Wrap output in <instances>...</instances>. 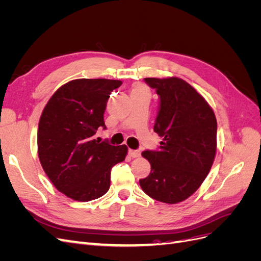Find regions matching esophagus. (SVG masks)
<instances>
[{
	"label": "esophagus",
	"instance_id": "obj_1",
	"mask_svg": "<svg viewBox=\"0 0 261 261\" xmlns=\"http://www.w3.org/2000/svg\"><path fill=\"white\" fill-rule=\"evenodd\" d=\"M128 154H129L132 158H138V156L140 155V151H139V150H133V149H129Z\"/></svg>",
	"mask_w": 261,
	"mask_h": 261
}]
</instances>
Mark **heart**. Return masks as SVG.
Here are the masks:
<instances>
[{"instance_id":"heart-1","label":"heart","mask_w":261,"mask_h":261,"mask_svg":"<svg viewBox=\"0 0 261 261\" xmlns=\"http://www.w3.org/2000/svg\"><path fill=\"white\" fill-rule=\"evenodd\" d=\"M139 89H145L143 86H140V85H138V86H136L135 88H134V90H139Z\"/></svg>"}]
</instances>
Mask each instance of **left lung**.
<instances>
[{"label":"left lung","mask_w":261,"mask_h":261,"mask_svg":"<svg viewBox=\"0 0 261 261\" xmlns=\"http://www.w3.org/2000/svg\"><path fill=\"white\" fill-rule=\"evenodd\" d=\"M160 98L153 130L159 150H146L151 165L139 184L151 198L177 203L192 196L212 167L217 151V118L204 98L177 77L145 78Z\"/></svg>","instance_id":"1"}]
</instances>
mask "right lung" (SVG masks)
<instances>
[{
	"mask_svg": "<svg viewBox=\"0 0 261 261\" xmlns=\"http://www.w3.org/2000/svg\"><path fill=\"white\" fill-rule=\"evenodd\" d=\"M121 81L75 80L61 86L44 107L38 126V155L55 188L77 201H90L110 188L111 169L127 146L94 139L106 129L103 114Z\"/></svg>",
	"mask_w": 261,
	"mask_h": 261,
	"instance_id": "right-lung-1",
	"label": "right lung"
}]
</instances>
